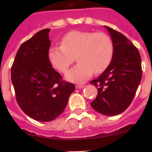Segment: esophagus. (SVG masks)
I'll use <instances>...</instances> for the list:
<instances>
[{"mask_svg": "<svg viewBox=\"0 0 152 152\" xmlns=\"http://www.w3.org/2000/svg\"><path fill=\"white\" fill-rule=\"evenodd\" d=\"M85 87V85H77L76 86V89H82L84 88Z\"/></svg>", "mask_w": 152, "mask_h": 152, "instance_id": "esophagus-1", "label": "esophagus"}]
</instances>
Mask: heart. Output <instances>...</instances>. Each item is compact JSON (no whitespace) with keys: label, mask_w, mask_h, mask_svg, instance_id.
<instances>
[{"label":"heart","mask_w":152,"mask_h":152,"mask_svg":"<svg viewBox=\"0 0 152 152\" xmlns=\"http://www.w3.org/2000/svg\"><path fill=\"white\" fill-rule=\"evenodd\" d=\"M113 45L108 35L82 31H72L64 35L61 45H52L48 56L50 64L65 73L74 61L78 62L66 74L67 80L82 83L109 66L113 58Z\"/></svg>","instance_id":"1"}]
</instances>
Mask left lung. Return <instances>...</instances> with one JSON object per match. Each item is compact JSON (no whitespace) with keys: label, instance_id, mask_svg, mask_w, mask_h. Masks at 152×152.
<instances>
[{"label":"left lung","instance_id":"obj_1","mask_svg":"<svg viewBox=\"0 0 152 152\" xmlns=\"http://www.w3.org/2000/svg\"><path fill=\"white\" fill-rule=\"evenodd\" d=\"M113 45L109 66L90 83L98 89L90 103L96 111L113 116L125 111L132 102L142 78L141 58L137 48L124 34L106 26Z\"/></svg>","mask_w":152,"mask_h":152}]
</instances>
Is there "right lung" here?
Segmentation results:
<instances>
[{"label":"right lung","instance_id":"1","mask_svg":"<svg viewBox=\"0 0 152 152\" xmlns=\"http://www.w3.org/2000/svg\"><path fill=\"white\" fill-rule=\"evenodd\" d=\"M50 28L42 29L18 49L11 69L16 100L21 110L38 121H50L66 107L73 84L62 80L48 56Z\"/></svg>","mask_w":152,"mask_h":152}]
</instances>
